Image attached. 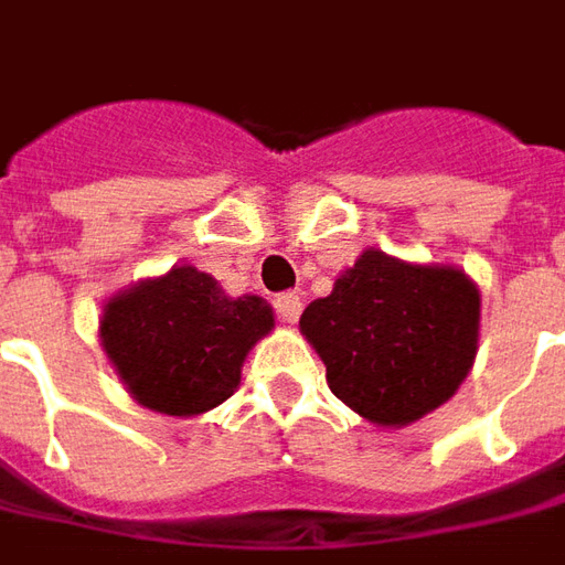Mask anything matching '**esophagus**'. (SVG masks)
<instances>
[{"label":"esophagus","mask_w":565,"mask_h":565,"mask_svg":"<svg viewBox=\"0 0 565 565\" xmlns=\"http://www.w3.org/2000/svg\"><path fill=\"white\" fill-rule=\"evenodd\" d=\"M275 315H278L281 323H296L299 315H302V299L296 294L275 296Z\"/></svg>","instance_id":"esophagus-1"}]
</instances>
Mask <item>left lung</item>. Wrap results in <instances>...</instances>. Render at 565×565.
Wrapping results in <instances>:
<instances>
[{"label": "left lung", "instance_id": "obj_1", "mask_svg": "<svg viewBox=\"0 0 565 565\" xmlns=\"http://www.w3.org/2000/svg\"><path fill=\"white\" fill-rule=\"evenodd\" d=\"M478 290L460 269L408 266L366 250L299 330L330 391L379 426H405L448 403L478 344Z\"/></svg>", "mask_w": 565, "mask_h": 565}]
</instances>
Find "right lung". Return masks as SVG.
Masks as SVG:
<instances>
[{
    "mask_svg": "<svg viewBox=\"0 0 565 565\" xmlns=\"http://www.w3.org/2000/svg\"><path fill=\"white\" fill-rule=\"evenodd\" d=\"M259 296H223L193 266L141 281L103 315V348L129 393L160 415H202L230 399L250 344L271 330Z\"/></svg>",
    "mask_w": 565,
    "mask_h": 565,
    "instance_id": "add662e5",
    "label": "right lung"
}]
</instances>
